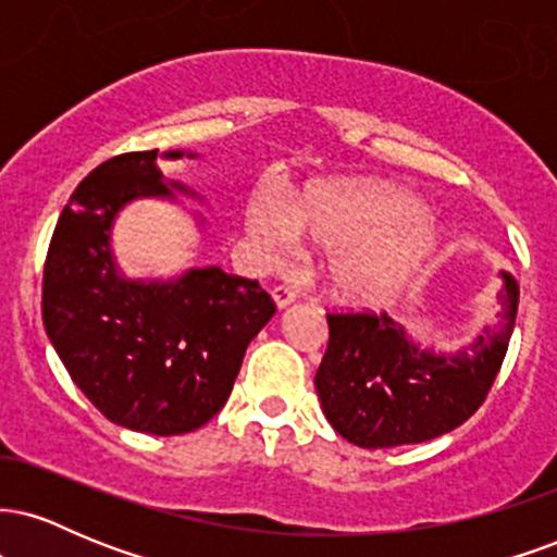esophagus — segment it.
I'll list each match as a JSON object with an SVG mask.
<instances>
[{"instance_id":"esophagus-1","label":"esophagus","mask_w":557,"mask_h":557,"mask_svg":"<svg viewBox=\"0 0 557 557\" xmlns=\"http://www.w3.org/2000/svg\"><path fill=\"white\" fill-rule=\"evenodd\" d=\"M272 298H274V304L280 306V309H285V306H290L298 296H296V290H293L290 285H277L272 290Z\"/></svg>"}]
</instances>
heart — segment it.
<instances>
[{"instance_id":"heart-1","label":"heart","mask_w":557,"mask_h":557,"mask_svg":"<svg viewBox=\"0 0 557 557\" xmlns=\"http://www.w3.org/2000/svg\"><path fill=\"white\" fill-rule=\"evenodd\" d=\"M248 227L272 257L298 238L330 248L327 283L354 306L387 304L432 257L437 233L417 198L393 185H322L300 201H257Z\"/></svg>"}]
</instances>
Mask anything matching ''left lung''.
I'll return each instance as SVG.
<instances>
[{"mask_svg": "<svg viewBox=\"0 0 557 557\" xmlns=\"http://www.w3.org/2000/svg\"><path fill=\"white\" fill-rule=\"evenodd\" d=\"M500 324L458 356L426 354L385 311H327L330 343L314 385L337 434L359 447L426 443L474 417L500 372L519 311L503 274Z\"/></svg>", "mask_w": 557, "mask_h": 557, "instance_id": "left-lung-1", "label": "left lung"}]
</instances>
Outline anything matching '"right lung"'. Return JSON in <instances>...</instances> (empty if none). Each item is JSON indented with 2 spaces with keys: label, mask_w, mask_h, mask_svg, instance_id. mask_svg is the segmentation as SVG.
Masks as SVG:
<instances>
[{
  "label": "right lung",
  "mask_w": 557,
  "mask_h": 557,
  "mask_svg": "<svg viewBox=\"0 0 557 557\" xmlns=\"http://www.w3.org/2000/svg\"><path fill=\"white\" fill-rule=\"evenodd\" d=\"M146 194H170L157 149L112 157L83 177L49 243L41 314L67 374L107 419L170 437L220 413L248 343L277 306L257 280L220 267L175 283L120 280L110 225Z\"/></svg>",
  "instance_id": "right-lung-1"
}]
</instances>
